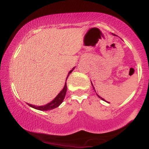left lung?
<instances>
[{"label": "left lung", "mask_w": 149, "mask_h": 149, "mask_svg": "<svg viewBox=\"0 0 149 149\" xmlns=\"http://www.w3.org/2000/svg\"><path fill=\"white\" fill-rule=\"evenodd\" d=\"M112 34H113V35L116 36V35H115V34H113V33H112ZM91 83H92V82H91ZM92 88H93V89H94V90H95V88H94V86H93V85H92ZM95 92H96V91H95ZM97 96H98V97H99V98H100V99H101V100H102L105 101V100H104V99H103V98H102V97H101L100 96V95H97Z\"/></svg>", "instance_id": "left-lung-1"}]
</instances>
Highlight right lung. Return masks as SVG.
<instances>
[{
    "mask_svg": "<svg viewBox=\"0 0 149 149\" xmlns=\"http://www.w3.org/2000/svg\"><path fill=\"white\" fill-rule=\"evenodd\" d=\"M75 69V67H73L72 70L69 71V73H68V76L66 77V80H67L68 77H69V74L73 71V70ZM66 90H67V86H66V82H65V84L64 86V88L61 90V92H59V94L57 95V97L53 100L52 102H50L49 103L45 104L44 106H39V107H37V106H34L32 105V104H28V105L29 107L33 108V109H37V110H40V111H49V110H52V109H55L59 107L60 104L63 102V100H64L65 95H66Z\"/></svg>",
    "mask_w": 149,
    "mask_h": 149,
    "instance_id": "obj_1",
    "label": "right lung"
}]
</instances>
